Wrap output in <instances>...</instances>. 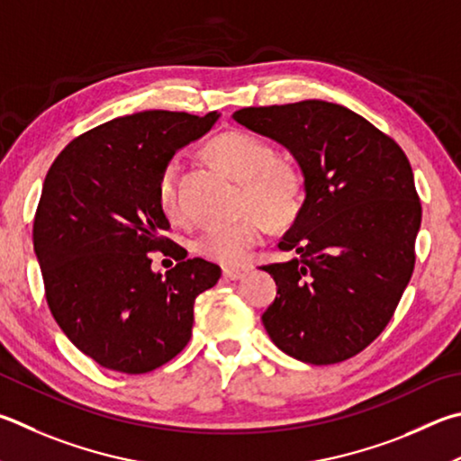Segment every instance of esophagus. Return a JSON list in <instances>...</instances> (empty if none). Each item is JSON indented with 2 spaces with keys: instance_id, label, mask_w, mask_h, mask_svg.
Returning <instances> with one entry per match:
<instances>
[{
  "instance_id": "1",
  "label": "esophagus",
  "mask_w": 461,
  "mask_h": 461,
  "mask_svg": "<svg viewBox=\"0 0 461 461\" xmlns=\"http://www.w3.org/2000/svg\"><path fill=\"white\" fill-rule=\"evenodd\" d=\"M249 272V267H223L225 280H241Z\"/></svg>"
}]
</instances>
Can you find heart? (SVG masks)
<instances>
[{
    "mask_svg": "<svg viewBox=\"0 0 461 461\" xmlns=\"http://www.w3.org/2000/svg\"><path fill=\"white\" fill-rule=\"evenodd\" d=\"M207 155L223 173L240 183V209H249L254 213L240 217L233 223L203 230L194 246L209 259L238 266L246 262L258 244H262V219L272 225L294 220L303 205V177L294 165L276 158L270 143L244 131L217 135L207 145ZM177 175V161H169L157 177V203L171 220L181 215Z\"/></svg>",
    "mask_w": 461,
    "mask_h": 461,
    "instance_id": "b5f03b06",
    "label": "heart"
}]
</instances>
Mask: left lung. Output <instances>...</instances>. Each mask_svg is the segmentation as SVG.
Segmentation results:
<instances>
[{
    "label": "left lung",
    "instance_id": "left-lung-1",
    "mask_svg": "<svg viewBox=\"0 0 461 461\" xmlns=\"http://www.w3.org/2000/svg\"><path fill=\"white\" fill-rule=\"evenodd\" d=\"M231 119L286 147L306 199L262 266L278 296L262 314L276 347L311 365L355 357L389 324L415 266L421 203L395 140L347 106L303 100L240 108Z\"/></svg>",
    "mask_w": 461,
    "mask_h": 461
}]
</instances>
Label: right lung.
<instances>
[{"label": "right lung", "mask_w": 461, "mask_h": 461, "mask_svg": "<svg viewBox=\"0 0 461 461\" xmlns=\"http://www.w3.org/2000/svg\"><path fill=\"white\" fill-rule=\"evenodd\" d=\"M217 113L145 111L86 131L46 175L33 217V249L50 312L72 345L104 369L140 375L177 357L191 339L195 298L220 266L163 231L157 177L175 150L203 137ZM149 251L178 259L165 276Z\"/></svg>", "instance_id": "add662e5"}]
</instances>
